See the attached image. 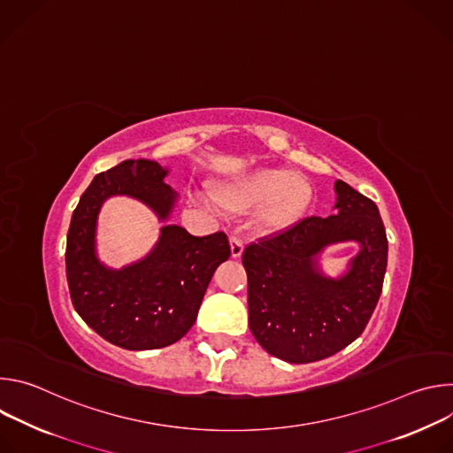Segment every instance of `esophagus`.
<instances>
[{"label": "esophagus", "instance_id": "1", "mask_svg": "<svg viewBox=\"0 0 453 453\" xmlns=\"http://www.w3.org/2000/svg\"><path fill=\"white\" fill-rule=\"evenodd\" d=\"M229 245H231V256L233 257H240L242 256V252H243V242H242V238H238V236H229Z\"/></svg>", "mask_w": 453, "mask_h": 453}]
</instances>
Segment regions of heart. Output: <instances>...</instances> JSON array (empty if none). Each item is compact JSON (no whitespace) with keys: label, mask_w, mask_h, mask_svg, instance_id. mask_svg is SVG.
I'll return each instance as SVG.
<instances>
[{"label":"heart","mask_w":453,"mask_h":453,"mask_svg":"<svg viewBox=\"0 0 453 453\" xmlns=\"http://www.w3.org/2000/svg\"><path fill=\"white\" fill-rule=\"evenodd\" d=\"M211 197L222 211L231 215L256 210V229L274 236L287 233L304 217L313 199V186L299 172L257 166L213 184Z\"/></svg>","instance_id":"obj_1"}]
</instances>
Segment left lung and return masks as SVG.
<instances>
[{"mask_svg": "<svg viewBox=\"0 0 453 453\" xmlns=\"http://www.w3.org/2000/svg\"><path fill=\"white\" fill-rule=\"evenodd\" d=\"M335 215L310 217L245 247L249 328L267 353L290 364L332 357L360 337L381 294L387 236L376 204L335 180ZM355 241L359 252L339 279L318 267L324 249Z\"/></svg>", "mask_w": 453, "mask_h": 453, "instance_id": "left-lung-1", "label": "left lung"}]
</instances>
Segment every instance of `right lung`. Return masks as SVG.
<instances>
[{"label":"right lung","mask_w":453,"mask_h":453,"mask_svg":"<svg viewBox=\"0 0 453 453\" xmlns=\"http://www.w3.org/2000/svg\"><path fill=\"white\" fill-rule=\"evenodd\" d=\"M166 175L168 168L150 159H127L98 173L82 193L68 231L66 278L73 306L89 328L123 349H157L182 339L197 319L217 267L231 256L222 231L201 238L165 224L142 260L121 269L100 260L96 226L102 204L125 196L166 222L177 203Z\"/></svg>","instance_id":"add662e5"}]
</instances>
